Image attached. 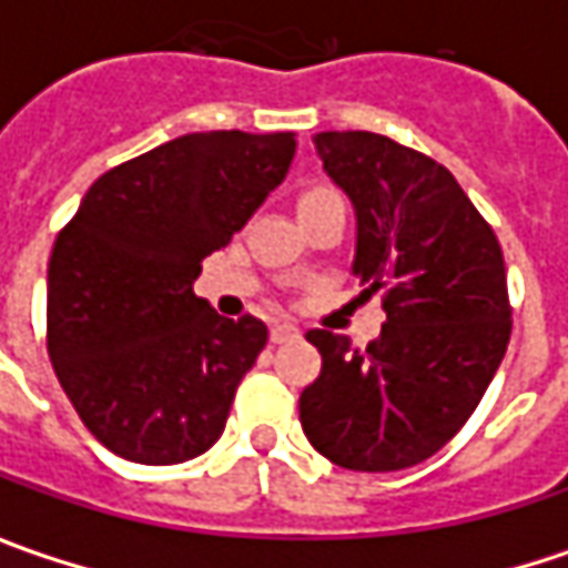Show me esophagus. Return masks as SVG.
<instances>
[{"label":"esophagus","instance_id":"esophagus-1","mask_svg":"<svg viewBox=\"0 0 568 568\" xmlns=\"http://www.w3.org/2000/svg\"><path fill=\"white\" fill-rule=\"evenodd\" d=\"M294 338H300V328H296V325H287V322L272 325V344H287V341Z\"/></svg>","mask_w":568,"mask_h":568}]
</instances>
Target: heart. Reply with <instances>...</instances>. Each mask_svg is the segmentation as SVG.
<instances>
[{
	"label": "heart",
	"mask_w": 568,
	"mask_h": 568,
	"mask_svg": "<svg viewBox=\"0 0 568 568\" xmlns=\"http://www.w3.org/2000/svg\"><path fill=\"white\" fill-rule=\"evenodd\" d=\"M325 195H335V192H332V189H310V192H306V195H303V202H313V199H325Z\"/></svg>",
	"instance_id": "b5f03b06"
}]
</instances>
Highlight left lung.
I'll return each mask as SVG.
<instances>
[{
    "label": "left lung",
    "instance_id": "1",
    "mask_svg": "<svg viewBox=\"0 0 568 568\" xmlns=\"http://www.w3.org/2000/svg\"><path fill=\"white\" fill-rule=\"evenodd\" d=\"M328 180L351 199V272L382 294L366 351L325 328L322 373L300 395L306 439L347 470H402L465 426L513 335L506 265L490 224L446 166L376 132H318Z\"/></svg>",
    "mask_w": 568,
    "mask_h": 568
}]
</instances>
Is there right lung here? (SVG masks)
<instances>
[{
  "instance_id": "add662e5",
  "label": "right lung",
  "mask_w": 568,
  "mask_h": 568,
  "mask_svg": "<svg viewBox=\"0 0 568 568\" xmlns=\"http://www.w3.org/2000/svg\"><path fill=\"white\" fill-rule=\"evenodd\" d=\"M294 151V132L180 135L103 173L55 236L47 351L113 455L180 465L221 439L268 328L217 316L192 284L284 183Z\"/></svg>"
}]
</instances>
